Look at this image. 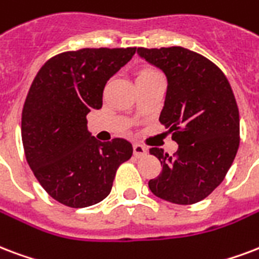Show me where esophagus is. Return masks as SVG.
<instances>
[{
	"label": "esophagus",
	"instance_id": "1",
	"mask_svg": "<svg viewBox=\"0 0 259 259\" xmlns=\"http://www.w3.org/2000/svg\"><path fill=\"white\" fill-rule=\"evenodd\" d=\"M133 153L136 157H143L147 155V148L141 145V144H134L133 145Z\"/></svg>",
	"mask_w": 259,
	"mask_h": 259
}]
</instances>
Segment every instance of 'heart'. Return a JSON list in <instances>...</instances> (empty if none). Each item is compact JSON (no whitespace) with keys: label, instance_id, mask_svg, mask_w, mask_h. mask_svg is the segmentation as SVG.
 I'll return each instance as SVG.
<instances>
[{"label":"heart","instance_id":"obj_1","mask_svg":"<svg viewBox=\"0 0 259 259\" xmlns=\"http://www.w3.org/2000/svg\"><path fill=\"white\" fill-rule=\"evenodd\" d=\"M156 70H152V69H143V70H140L137 74V78L138 77H144V76H148V74H152V73H155Z\"/></svg>","mask_w":259,"mask_h":259}]
</instances>
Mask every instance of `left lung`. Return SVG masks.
I'll return each mask as SVG.
<instances>
[{"label":"left lung","mask_w":259,"mask_h":259,"mask_svg":"<svg viewBox=\"0 0 259 259\" xmlns=\"http://www.w3.org/2000/svg\"><path fill=\"white\" fill-rule=\"evenodd\" d=\"M137 53L167 77L159 121L178 144L172 156L149 149L161 163L149 189L172 204L200 202L224 181L239 148V110L232 88L212 61L194 51L174 46L138 47Z\"/></svg>","instance_id":"left-lung-1"}]
</instances>
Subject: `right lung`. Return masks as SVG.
Wrapping results in <instances>:
<instances>
[{
  "mask_svg": "<svg viewBox=\"0 0 259 259\" xmlns=\"http://www.w3.org/2000/svg\"><path fill=\"white\" fill-rule=\"evenodd\" d=\"M137 47L81 49L55 55L33 78L21 114V140L33 175L61 204L85 208L111 191L118 167L133 147L123 138L102 143L87 115L103 104L106 82Z\"/></svg>",
  "mask_w": 259,
  "mask_h": 259,
  "instance_id": "obj_1",
  "label": "right lung"
}]
</instances>
